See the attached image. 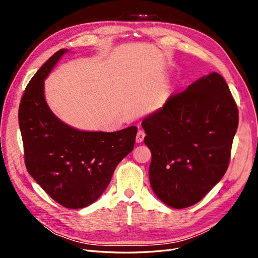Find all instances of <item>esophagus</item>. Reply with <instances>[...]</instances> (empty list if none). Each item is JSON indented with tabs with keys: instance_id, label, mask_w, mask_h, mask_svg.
<instances>
[{
	"instance_id": "obj_1",
	"label": "esophagus",
	"mask_w": 258,
	"mask_h": 258,
	"mask_svg": "<svg viewBox=\"0 0 258 258\" xmlns=\"http://www.w3.org/2000/svg\"><path fill=\"white\" fill-rule=\"evenodd\" d=\"M144 137H145V132H144L143 130H139V131H138V134H137V138H136V141H137V143H141V142H143Z\"/></svg>"
}]
</instances>
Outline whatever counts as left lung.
I'll list each match as a JSON object with an SVG mask.
<instances>
[{
	"label": "left lung",
	"mask_w": 258,
	"mask_h": 258,
	"mask_svg": "<svg viewBox=\"0 0 258 258\" xmlns=\"http://www.w3.org/2000/svg\"><path fill=\"white\" fill-rule=\"evenodd\" d=\"M238 122L228 85L215 72L145 117L144 143L152 153L148 174L156 196L174 209L204 198L228 168Z\"/></svg>",
	"instance_id": "obj_1"
}]
</instances>
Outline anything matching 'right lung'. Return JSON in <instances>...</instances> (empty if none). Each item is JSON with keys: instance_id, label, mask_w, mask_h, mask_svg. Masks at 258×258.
Segmentation results:
<instances>
[{"instance_id": "right-lung-1", "label": "right lung", "mask_w": 258, "mask_h": 258, "mask_svg": "<svg viewBox=\"0 0 258 258\" xmlns=\"http://www.w3.org/2000/svg\"><path fill=\"white\" fill-rule=\"evenodd\" d=\"M68 51L53 53L29 82L18 118L30 175L59 205L82 209L106 189L117 165L134 150L138 128L83 131L70 127L50 111L44 81Z\"/></svg>"}]
</instances>
